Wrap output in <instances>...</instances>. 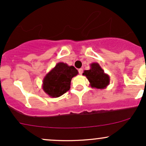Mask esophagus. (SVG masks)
<instances>
[{"label":"esophagus","instance_id":"1","mask_svg":"<svg viewBox=\"0 0 146 146\" xmlns=\"http://www.w3.org/2000/svg\"><path fill=\"white\" fill-rule=\"evenodd\" d=\"M78 72H79V73H80V75L82 74V73H83V69H82V68H79V69H78Z\"/></svg>","mask_w":146,"mask_h":146}]
</instances>
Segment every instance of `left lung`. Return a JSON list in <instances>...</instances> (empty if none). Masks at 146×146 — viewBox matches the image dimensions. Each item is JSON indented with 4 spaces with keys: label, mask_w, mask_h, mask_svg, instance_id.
I'll return each mask as SVG.
<instances>
[{
    "label": "left lung",
    "mask_w": 146,
    "mask_h": 146,
    "mask_svg": "<svg viewBox=\"0 0 146 146\" xmlns=\"http://www.w3.org/2000/svg\"><path fill=\"white\" fill-rule=\"evenodd\" d=\"M89 70H85L82 73L89 81L92 88L104 89L110 83L109 75L104 73L98 63L90 64Z\"/></svg>",
    "instance_id": "8db88e82"
}]
</instances>
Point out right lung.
Masks as SVG:
<instances>
[{
  "label": "right lung",
  "mask_w": 146,
  "mask_h": 146,
  "mask_svg": "<svg viewBox=\"0 0 146 146\" xmlns=\"http://www.w3.org/2000/svg\"><path fill=\"white\" fill-rule=\"evenodd\" d=\"M78 74L73 66L58 63L43 79L42 89L51 98L60 97L70 89L72 78Z\"/></svg>",
  "instance_id": "add662e5"
}]
</instances>
